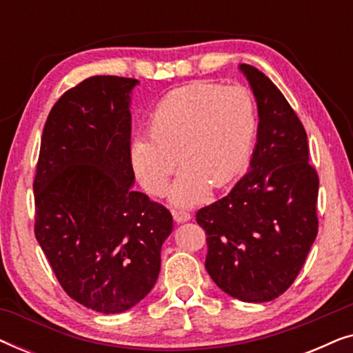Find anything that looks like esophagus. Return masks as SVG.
<instances>
[{
    "label": "esophagus",
    "instance_id": "34e87169",
    "mask_svg": "<svg viewBox=\"0 0 353 353\" xmlns=\"http://www.w3.org/2000/svg\"><path fill=\"white\" fill-rule=\"evenodd\" d=\"M173 219L176 223H185V221L191 220V214L186 210H173Z\"/></svg>",
    "mask_w": 353,
    "mask_h": 353
}]
</instances>
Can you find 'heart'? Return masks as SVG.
<instances>
[{
    "instance_id": "b5f03b06",
    "label": "heart",
    "mask_w": 353,
    "mask_h": 353,
    "mask_svg": "<svg viewBox=\"0 0 353 353\" xmlns=\"http://www.w3.org/2000/svg\"><path fill=\"white\" fill-rule=\"evenodd\" d=\"M148 133L130 146L139 183L161 194L180 163L168 197L173 205L190 207L205 199L209 186L221 190L248 165L257 109L243 86L199 81L163 96L149 117Z\"/></svg>"
}]
</instances>
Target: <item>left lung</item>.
<instances>
[{
  "instance_id": "obj_1",
  "label": "left lung",
  "mask_w": 353,
  "mask_h": 353,
  "mask_svg": "<svg viewBox=\"0 0 353 353\" xmlns=\"http://www.w3.org/2000/svg\"><path fill=\"white\" fill-rule=\"evenodd\" d=\"M239 69L257 101V144L245 175L196 220L216 286L243 302H270L294 283L316 238L320 180L305 128L281 91L255 67Z\"/></svg>"
}]
</instances>
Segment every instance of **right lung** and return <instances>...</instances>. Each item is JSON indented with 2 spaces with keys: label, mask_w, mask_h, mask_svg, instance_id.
Returning <instances> with one entry per match:
<instances>
[{
  "label": "right lung",
  "mask_w": 353,
  "mask_h": 353,
  "mask_svg": "<svg viewBox=\"0 0 353 353\" xmlns=\"http://www.w3.org/2000/svg\"><path fill=\"white\" fill-rule=\"evenodd\" d=\"M139 83L90 77L65 91L43 128L33 181L35 236L69 296L122 313L154 288L172 214L133 190L130 93Z\"/></svg>",
  "instance_id": "right-lung-1"
}]
</instances>
